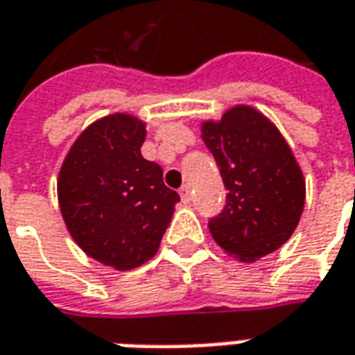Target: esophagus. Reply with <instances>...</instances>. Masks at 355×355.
Segmentation results:
<instances>
[{"label":"esophagus","mask_w":355,"mask_h":355,"mask_svg":"<svg viewBox=\"0 0 355 355\" xmlns=\"http://www.w3.org/2000/svg\"><path fill=\"white\" fill-rule=\"evenodd\" d=\"M180 198H182L184 203H190V201H192V192H190L188 186H182V188H180Z\"/></svg>","instance_id":"obj_1"}]
</instances>
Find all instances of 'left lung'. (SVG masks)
Instances as JSON below:
<instances>
[{
  "label": "left lung",
  "instance_id": "left-lung-1",
  "mask_svg": "<svg viewBox=\"0 0 355 355\" xmlns=\"http://www.w3.org/2000/svg\"><path fill=\"white\" fill-rule=\"evenodd\" d=\"M201 132L228 190L223 211L209 218L213 239L239 261L279 249L304 209L302 171L285 139L251 106L228 110Z\"/></svg>",
  "mask_w": 355,
  "mask_h": 355
}]
</instances>
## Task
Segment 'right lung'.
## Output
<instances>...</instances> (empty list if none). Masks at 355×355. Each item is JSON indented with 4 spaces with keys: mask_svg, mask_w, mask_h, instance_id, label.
<instances>
[{
    "mask_svg": "<svg viewBox=\"0 0 355 355\" xmlns=\"http://www.w3.org/2000/svg\"><path fill=\"white\" fill-rule=\"evenodd\" d=\"M146 127L116 114L81 132L58 175V203L76 243L106 266L150 261L171 223L178 193L140 154Z\"/></svg>",
    "mask_w": 355,
    "mask_h": 355,
    "instance_id": "obj_1",
    "label": "right lung"
}]
</instances>
